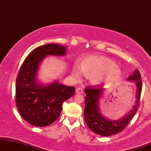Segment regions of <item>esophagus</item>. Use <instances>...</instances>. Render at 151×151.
I'll return each mask as SVG.
<instances>
[{
	"mask_svg": "<svg viewBox=\"0 0 151 151\" xmlns=\"http://www.w3.org/2000/svg\"><path fill=\"white\" fill-rule=\"evenodd\" d=\"M76 94H83V93H84L83 89L81 88H77L76 90Z\"/></svg>",
	"mask_w": 151,
	"mask_h": 151,
	"instance_id": "1",
	"label": "esophagus"
}]
</instances>
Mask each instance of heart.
Masks as SVG:
<instances>
[{
	"label": "heart",
	"instance_id": "heart-1",
	"mask_svg": "<svg viewBox=\"0 0 151 151\" xmlns=\"http://www.w3.org/2000/svg\"><path fill=\"white\" fill-rule=\"evenodd\" d=\"M116 67V63L106 57L89 56L83 60L81 66L78 63L74 64L73 73L78 77L84 72L91 75L90 80L93 84L100 85L120 76L121 72Z\"/></svg>",
	"mask_w": 151,
	"mask_h": 151
}]
</instances>
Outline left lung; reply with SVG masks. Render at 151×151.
Listing matches in <instances>:
<instances>
[{
    "mask_svg": "<svg viewBox=\"0 0 151 151\" xmlns=\"http://www.w3.org/2000/svg\"><path fill=\"white\" fill-rule=\"evenodd\" d=\"M127 80L134 82L137 88L136 102L130 112L124 117L114 120L105 117L99 109L100 99L103 96L104 90L99 88H86V103H85L84 118L87 125L93 132L103 136H111L122 131L130 120L134 116L138 109L140 95L142 92V79L139 72L135 70L132 75L129 76Z\"/></svg>",
    "mask_w": 151,
    "mask_h": 151,
    "instance_id": "1",
    "label": "left lung"
}]
</instances>
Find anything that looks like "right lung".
Masks as SVG:
<instances>
[{"mask_svg": "<svg viewBox=\"0 0 151 151\" xmlns=\"http://www.w3.org/2000/svg\"><path fill=\"white\" fill-rule=\"evenodd\" d=\"M66 47L57 44L41 46L24 59L16 79V106L22 117L35 127H46L60 115L63 103L75 92V87L54 81L48 85L37 81L40 63L48 55L63 56Z\"/></svg>", "mask_w": 151, "mask_h": 151, "instance_id": "obj_1", "label": "right lung"}]
</instances>
